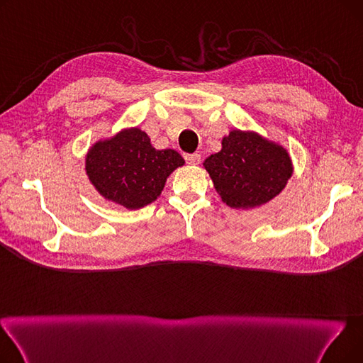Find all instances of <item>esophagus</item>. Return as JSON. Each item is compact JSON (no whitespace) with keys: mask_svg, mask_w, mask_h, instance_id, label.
Wrapping results in <instances>:
<instances>
[{"mask_svg":"<svg viewBox=\"0 0 363 363\" xmlns=\"http://www.w3.org/2000/svg\"><path fill=\"white\" fill-rule=\"evenodd\" d=\"M185 160L189 164H199L201 162V156L199 155V152H194V155H185Z\"/></svg>","mask_w":363,"mask_h":363,"instance_id":"1","label":"esophagus"}]
</instances>
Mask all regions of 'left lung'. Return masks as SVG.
Returning <instances> with one entry per match:
<instances>
[{"instance_id":"obj_1","label":"left lung","mask_w":363,"mask_h":363,"mask_svg":"<svg viewBox=\"0 0 363 363\" xmlns=\"http://www.w3.org/2000/svg\"><path fill=\"white\" fill-rule=\"evenodd\" d=\"M222 201L234 208H252L277 197L291 178L289 152L255 132L231 130L222 150L204 160Z\"/></svg>"}]
</instances>
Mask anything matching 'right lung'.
Masks as SVG:
<instances>
[{
    "label": "right lung",
    "mask_w": 363,
    "mask_h": 363,
    "mask_svg": "<svg viewBox=\"0 0 363 363\" xmlns=\"http://www.w3.org/2000/svg\"><path fill=\"white\" fill-rule=\"evenodd\" d=\"M185 162L175 150H156L138 128L95 144L86 155V175L97 191L126 208L155 201L166 178Z\"/></svg>",
    "instance_id": "right-lung-1"
}]
</instances>
